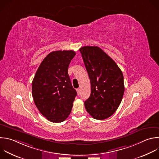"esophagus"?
Instances as JSON below:
<instances>
[{"mask_svg": "<svg viewBox=\"0 0 159 159\" xmlns=\"http://www.w3.org/2000/svg\"><path fill=\"white\" fill-rule=\"evenodd\" d=\"M77 94L79 95L80 93V89H77Z\"/></svg>", "mask_w": 159, "mask_h": 159, "instance_id": "obj_1", "label": "esophagus"}]
</instances>
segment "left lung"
Returning a JSON list of instances; mask_svg holds the SVG:
<instances>
[{
    "label": "left lung",
    "mask_w": 159,
    "mask_h": 159,
    "mask_svg": "<svg viewBox=\"0 0 159 159\" xmlns=\"http://www.w3.org/2000/svg\"><path fill=\"white\" fill-rule=\"evenodd\" d=\"M79 50L91 84L90 95L84 102L85 109L95 119H107L122 100L125 90L122 72L98 47L84 46Z\"/></svg>",
    "instance_id": "left-lung-1"
}]
</instances>
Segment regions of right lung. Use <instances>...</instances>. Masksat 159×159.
Wrapping results in <instances>:
<instances>
[{
    "label": "right lung",
    "instance_id": "add662e5",
    "mask_svg": "<svg viewBox=\"0 0 159 159\" xmlns=\"http://www.w3.org/2000/svg\"><path fill=\"white\" fill-rule=\"evenodd\" d=\"M75 54L73 50L50 52L33 79L34 103L42 115L52 122L64 121L71 112L77 92L72 85L68 68Z\"/></svg>",
    "mask_w": 159,
    "mask_h": 159
}]
</instances>
